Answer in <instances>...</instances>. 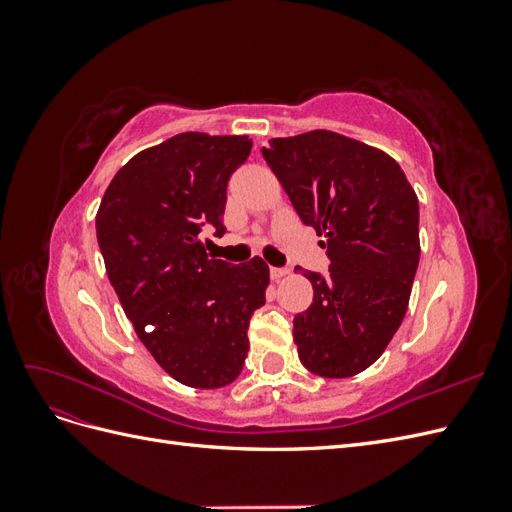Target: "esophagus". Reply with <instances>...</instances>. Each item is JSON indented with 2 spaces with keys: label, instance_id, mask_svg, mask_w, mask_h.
<instances>
[{
  "label": "esophagus",
  "instance_id": "obj_1",
  "mask_svg": "<svg viewBox=\"0 0 512 512\" xmlns=\"http://www.w3.org/2000/svg\"><path fill=\"white\" fill-rule=\"evenodd\" d=\"M290 271L288 269H282V267H271V280H282V277H286Z\"/></svg>",
  "mask_w": 512,
  "mask_h": 512
}]
</instances>
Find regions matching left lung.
Segmentation results:
<instances>
[{"mask_svg": "<svg viewBox=\"0 0 512 512\" xmlns=\"http://www.w3.org/2000/svg\"><path fill=\"white\" fill-rule=\"evenodd\" d=\"M262 156L303 224L327 237L329 273H303L314 301L292 320L299 359L322 378L361 374L406 316L418 198L391 156L337 132L271 138Z\"/></svg>", "mask_w": 512, "mask_h": 512, "instance_id": "8db88e82", "label": "left lung"}]
</instances>
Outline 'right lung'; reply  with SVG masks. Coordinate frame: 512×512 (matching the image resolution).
I'll return each instance as SVG.
<instances>
[{
  "label": "right lung",
  "mask_w": 512,
  "mask_h": 512,
  "mask_svg": "<svg viewBox=\"0 0 512 512\" xmlns=\"http://www.w3.org/2000/svg\"><path fill=\"white\" fill-rule=\"evenodd\" d=\"M247 136L183 132L119 168L96 215V235L123 312L153 359L192 389H220L245 363L247 327L265 305L269 267L209 256L200 232L222 237L228 179Z\"/></svg>",
  "instance_id": "1"
}]
</instances>
